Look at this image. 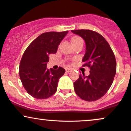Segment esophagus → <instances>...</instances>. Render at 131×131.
<instances>
[{"mask_svg": "<svg viewBox=\"0 0 131 131\" xmlns=\"http://www.w3.org/2000/svg\"><path fill=\"white\" fill-rule=\"evenodd\" d=\"M71 71H72V69H71V68H67V69H66V71H67V73H70Z\"/></svg>", "mask_w": 131, "mask_h": 131, "instance_id": "obj_1", "label": "esophagus"}]
</instances>
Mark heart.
I'll return each instance as SVG.
<instances>
[{
    "label": "heart",
    "mask_w": 131,
    "mask_h": 131,
    "mask_svg": "<svg viewBox=\"0 0 131 131\" xmlns=\"http://www.w3.org/2000/svg\"><path fill=\"white\" fill-rule=\"evenodd\" d=\"M82 40V39H81L80 37H74L73 39H72V42L74 43V42H75L78 41V40Z\"/></svg>",
    "instance_id": "heart-1"
}]
</instances>
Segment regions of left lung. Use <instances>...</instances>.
I'll return each instance as SVG.
<instances>
[{"label": "left lung", "instance_id": "left-lung-1", "mask_svg": "<svg viewBox=\"0 0 131 131\" xmlns=\"http://www.w3.org/2000/svg\"><path fill=\"white\" fill-rule=\"evenodd\" d=\"M84 40L85 53L82 61L90 68V74L79 75L74 82L76 94L85 101H95L103 97L112 85L116 72L115 55L105 38L91 30H72Z\"/></svg>", "mask_w": 131, "mask_h": 131}]
</instances>
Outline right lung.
Here are the masks:
<instances>
[{
  "mask_svg": "<svg viewBox=\"0 0 131 131\" xmlns=\"http://www.w3.org/2000/svg\"><path fill=\"white\" fill-rule=\"evenodd\" d=\"M68 31L47 32L29 44L24 52L19 64V77L29 95L37 99H46L56 92L59 79L65 70L47 68L49 54H55Z\"/></svg>",
  "mask_w": 131,
  "mask_h": 131,
  "instance_id": "right-lung-1",
  "label": "right lung"
}]
</instances>
